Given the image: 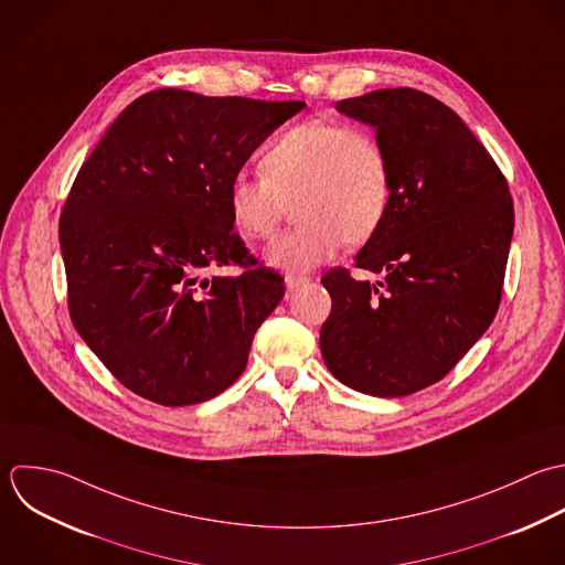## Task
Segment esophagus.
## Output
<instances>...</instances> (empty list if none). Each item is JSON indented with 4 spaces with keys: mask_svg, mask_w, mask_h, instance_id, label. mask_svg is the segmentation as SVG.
I'll return each instance as SVG.
<instances>
[{
    "mask_svg": "<svg viewBox=\"0 0 565 565\" xmlns=\"http://www.w3.org/2000/svg\"><path fill=\"white\" fill-rule=\"evenodd\" d=\"M310 281V277H306V275H286V286H288V290H297L299 286H303V284H308Z\"/></svg>",
    "mask_w": 565,
    "mask_h": 565,
    "instance_id": "1",
    "label": "esophagus"
}]
</instances>
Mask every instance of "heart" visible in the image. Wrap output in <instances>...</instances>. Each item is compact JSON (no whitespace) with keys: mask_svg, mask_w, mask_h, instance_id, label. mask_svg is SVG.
I'll list each match as a JSON object with an SVG mask.
<instances>
[{"mask_svg":"<svg viewBox=\"0 0 565 565\" xmlns=\"http://www.w3.org/2000/svg\"><path fill=\"white\" fill-rule=\"evenodd\" d=\"M262 175H235L228 211L255 242L273 237L295 202L299 224L266 248V262L288 273L330 262L341 246L363 244L383 226L394 198L387 145L370 129L306 120L279 134L262 153Z\"/></svg>","mask_w":565,"mask_h":565,"instance_id":"heart-1","label":"heart"}]
</instances>
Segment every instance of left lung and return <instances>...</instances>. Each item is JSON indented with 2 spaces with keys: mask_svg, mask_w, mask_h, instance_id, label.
<instances>
[{
  "mask_svg": "<svg viewBox=\"0 0 565 565\" xmlns=\"http://www.w3.org/2000/svg\"><path fill=\"white\" fill-rule=\"evenodd\" d=\"M337 109L387 145L394 198L356 268L321 277L332 310L321 326L328 370L348 387L398 398L445 379L498 315L515 211L487 147L438 98L374 89Z\"/></svg>",
  "mask_w": 565,
  "mask_h": 565,
  "instance_id": "1",
  "label": "left lung"
}]
</instances>
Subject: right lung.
Returning <instances> with one entry per match:
<instances>
[{
	"label": "right lung",
	"instance_id": "add662e5",
	"mask_svg": "<svg viewBox=\"0 0 565 565\" xmlns=\"http://www.w3.org/2000/svg\"><path fill=\"white\" fill-rule=\"evenodd\" d=\"M301 100L153 89L81 164L58 220L76 332L134 394L204 403L246 367L284 277L233 231L228 186ZM239 265L237 278L209 276Z\"/></svg>",
	"mask_w": 565,
	"mask_h": 565
}]
</instances>
